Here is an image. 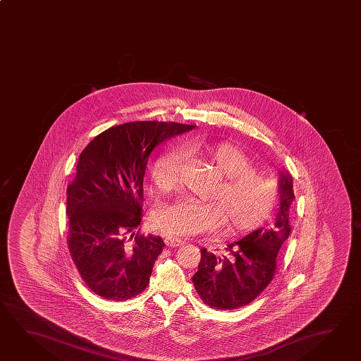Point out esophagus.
<instances>
[{"mask_svg": "<svg viewBox=\"0 0 361 361\" xmlns=\"http://www.w3.org/2000/svg\"><path fill=\"white\" fill-rule=\"evenodd\" d=\"M184 240H180V238H177V237H166V238H165V245H166L168 247H179V246H182Z\"/></svg>", "mask_w": 361, "mask_h": 361, "instance_id": "esophagus-1", "label": "esophagus"}]
</instances>
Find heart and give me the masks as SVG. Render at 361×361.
Listing matches in <instances>:
<instances>
[{
	"instance_id": "b5f03b06",
	"label": "heart",
	"mask_w": 361,
	"mask_h": 361,
	"mask_svg": "<svg viewBox=\"0 0 361 361\" xmlns=\"http://www.w3.org/2000/svg\"><path fill=\"white\" fill-rule=\"evenodd\" d=\"M206 157L220 177L212 197L218 201L198 202L180 200L157 212L155 221L166 234L188 237L219 231L229 221L231 233L252 231L268 216L278 196L276 183L251 169V160L235 146L221 143L206 149ZM184 152L169 151L156 160L151 179L163 193L173 192L180 180Z\"/></svg>"
}]
</instances>
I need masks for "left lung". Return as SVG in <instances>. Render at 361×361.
Returning a JSON list of instances; mask_svg holds the SVG:
<instances>
[{
	"instance_id": "obj_1",
	"label": "left lung",
	"mask_w": 361,
	"mask_h": 361,
	"mask_svg": "<svg viewBox=\"0 0 361 361\" xmlns=\"http://www.w3.org/2000/svg\"><path fill=\"white\" fill-rule=\"evenodd\" d=\"M281 204L276 223L259 228L228 245L226 256L201 250V262L192 282L204 304L218 310H233L252 302L271 282L276 255L290 233V209L293 184L290 173H281Z\"/></svg>"
}]
</instances>
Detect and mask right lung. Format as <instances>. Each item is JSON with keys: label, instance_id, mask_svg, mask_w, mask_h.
I'll use <instances>...</instances> for the list:
<instances>
[{"label": "right lung", "instance_id": "right-lung-1", "mask_svg": "<svg viewBox=\"0 0 361 361\" xmlns=\"http://www.w3.org/2000/svg\"><path fill=\"white\" fill-rule=\"evenodd\" d=\"M192 127L130 121L96 135L79 156L77 176L66 190L68 247L79 276L97 296L123 301L149 286L165 243L160 237L135 233L145 171L157 145Z\"/></svg>", "mask_w": 361, "mask_h": 361}]
</instances>
